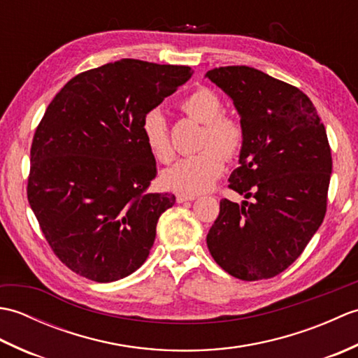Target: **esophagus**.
I'll return each mask as SVG.
<instances>
[{"label": "esophagus", "instance_id": "34e87169", "mask_svg": "<svg viewBox=\"0 0 358 358\" xmlns=\"http://www.w3.org/2000/svg\"><path fill=\"white\" fill-rule=\"evenodd\" d=\"M196 200V195H187V194H177V203L185 201H194Z\"/></svg>", "mask_w": 358, "mask_h": 358}]
</instances>
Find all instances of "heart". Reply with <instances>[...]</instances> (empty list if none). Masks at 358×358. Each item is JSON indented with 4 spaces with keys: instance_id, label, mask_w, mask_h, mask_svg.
I'll return each mask as SVG.
<instances>
[{
    "instance_id": "b5f03b06",
    "label": "heart",
    "mask_w": 358,
    "mask_h": 358,
    "mask_svg": "<svg viewBox=\"0 0 358 358\" xmlns=\"http://www.w3.org/2000/svg\"><path fill=\"white\" fill-rule=\"evenodd\" d=\"M189 117L204 123L200 140V152L178 159L163 172V183L187 195L208 192L223 173L226 157H235L245 140L238 121L224 117L223 103L212 90L201 87L181 101ZM141 135L150 155L159 163H169L173 158V148L169 138L166 118L158 109L149 110L141 121Z\"/></svg>"
}]
</instances>
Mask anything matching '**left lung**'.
Listing matches in <instances>:
<instances>
[{
    "label": "left lung",
    "mask_w": 358,
    "mask_h": 358,
    "mask_svg": "<svg viewBox=\"0 0 358 358\" xmlns=\"http://www.w3.org/2000/svg\"><path fill=\"white\" fill-rule=\"evenodd\" d=\"M206 78L231 98L245 134L229 187L255 199L220 201L209 252L235 278L275 277L323 223L332 172L326 129L300 89L254 67H218Z\"/></svg>",
    "instance_id": "left-lung-1"
}]
</instances>
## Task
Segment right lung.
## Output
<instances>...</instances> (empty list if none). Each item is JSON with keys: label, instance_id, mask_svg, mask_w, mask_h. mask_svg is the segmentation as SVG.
I'll use <instances>...</instances> for the list:
<instances>
[{"label": "right lung", "instance_id": "obj_1", "mask_svg": "<svg viewBox=\"0 0 358 358\" xmlns=\"http://www.w3.org/2000/svg\"><path fill=\"white\" fill-rule=\"evenodd\" d=\"M192 73L126 58L77 75L49 104L30 149L27 199L73 272L109 283L146 262L175 195L146 192L157 164L141 121Z\"/></svg>", "mask_w": 358, "mask_h": 358}]
</instances>
